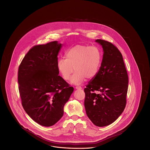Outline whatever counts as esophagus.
<instances>
[{
  "mask_svg": "<svg viewBox=\"0 0 150 150\" xmlns=\"http://www.w3.org/2000/svg\"><path fill=\"white\" fill-rule=\"evenodd\" d=\"M75 88H76V89H82V88H81V86H76L75 87Z\"/></svg>",
  "mask_w": 150,
  "mask_h": 150,
  "instance_id": "1",
  "label": "esophagus"
}]
</instances>
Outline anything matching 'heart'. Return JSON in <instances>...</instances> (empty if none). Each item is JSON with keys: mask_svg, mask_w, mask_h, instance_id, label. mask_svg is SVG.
Instances as JSON below:
<instances>
[{"mask_svg": "<svg viewBox=\"0 0 150 150\" xmlns=\"http://www.w3.org/2000/svg\"><path fill=\"white\" fill-rule=\"evenodd\" d=\"M65 58L58 61L59 71L64 80L69 81L75 69L76 72L71 83L79 84L86 78L92 79L96 75L101 62L102 54L96 47L77 45L66 52Z\"/></svg>", "mask_w": 150, "mask_h": 150, "instance_id": "obj_1", "label": "heart"}]
</instances>
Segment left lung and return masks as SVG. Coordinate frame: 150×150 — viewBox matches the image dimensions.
I'll use <instances>...</instances> for the list:
<instances>
[{
    "instance_id": "1",
    "label": "left lung",
    "mask_w": 150,
    "mask_h": 150,
    "mask_svg": "<svg viewBox=\"0 0 150 150\" xmlns=\"http://www.w3.org/2000/svg\"><path fill=\"white\" fill-rule=\"evenodd\" d=\"M96 42L102 45L103 55L98 71L84 89V106L89 119L95 125L102 127L114 122L123 112L128 76L117 48L102 39Z\"/></svg>"
}]
</instances>
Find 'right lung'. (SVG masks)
Wrapping results in <instances>:
<instances>
[{
    "label": "right lung",
    "instance_id": "1",
    "mask_svg": "<svg viewBox=\"0 0 150 150\" xmlns=\"http://www.w3.org/2000/svg\"><path fill=\"white\" fill-rule=\"evenodd\" d=\"M62 44L54 41L31 48L18 68L22 105L38 124L50 127L64 115L74 88L59 76L58 54Z\"/></svg>",
    "mask_w": 150,
    "mask_h": 150
}]
</instances>
